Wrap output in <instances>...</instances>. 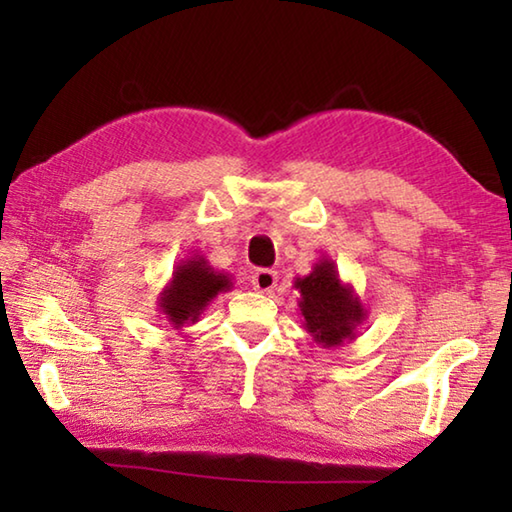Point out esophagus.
Returning a JSON list of instances; mask_svg holds the SVG:
<instances>
[{
  "label": "esophagus",
  "mask_w": 512,
  "mask_h": 512,
  "mask_svg": "<svg viewBox=\"0 0 512 512\" xmlns=\"http://www.w3.org/2000/svg\"><path fill=\"white\" fill-rule=\"evenodd\" d=\"M253 289L259 293H271L277 287V273L273 268H259V271L253 275Z\"/></svg>",
  "instance_id": "1"
}]
</instances>
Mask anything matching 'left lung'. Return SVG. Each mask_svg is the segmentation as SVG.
<instances>
[{
	"label": "left lung",
	"instance_id": "left-lung-1",
	"mask_svg": "<svg viewBox=\"0 0 512 512\" xmlns=\"http://www.w3.org/2000/svg\"><path fill=\"white\" fill-rule=\"evenodd\" d=\"M293 287L300 293L302 325L318 345L339 348L357 339V329L368 314L352 284L341 280L334 259L320 257L309 275L296 277Z\"/></svg>",
	"mask_w": 512,
	"mask_h": 512
}]
</instances>
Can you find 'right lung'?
Listing matches in <instances>:
<instances>
[{"label":"right lung","mask_w":512,"mask_h":512,"mask_svg":"<svg viewBox=\"0 0 512 512\" xmlns=\"http://www.w3.org/2000/svg\"><path fill=\"white\" fill-rule=\"evenodd\" d=\"M232 289V275L214 271L203 255L185 257L176 268L167 287L160 291L158 309L171 329L198 323L207 305Z\"/></svg>","instance_id":"add662e5"}]
</instances>
